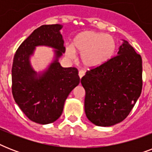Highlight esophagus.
Here are the masks:
<instances>
[{
    "mask_svg": "<svg viewBox=\"0 0 152 152\" xmlns=\"http://www.w3.org/2000/svg\"><path fill=\"white\" fill-rule=\"evenodd\" d=\"M84 74H85V72H84L83 70H80V71H79V76H80V79L84 76Z\"/></svg>",
    "mask_w": 152,
    "mask_h": 152,
    "instance_id": "obj_1",
    "label": "esophagus"
}]
</instances>
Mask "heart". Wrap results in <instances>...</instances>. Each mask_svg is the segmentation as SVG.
I'll return each instance as SVG.
<instances>
[{
    "label": "heart",
    "mask_w": 152,
    "mask_h": 152,
    "mask_svg": "<svg viewBox=\"0 0 152 152\" xmlns=\"http://www.w3.org/2000/svg\"><path fill=\"white\" fill-rule=\"evenodd\" d=\"M72 48L69 47L67 56L75 58V52L81 54V61L86 68H95L105 64L113 57L117 42L113 37L95 31H86L73 39Z\"/></svg>",
    "instance_id": "heart-1"
}]
</instances>
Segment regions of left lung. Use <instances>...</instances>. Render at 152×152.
Here are the masks:
<instances>
[{
	"instance_id": "left-lung-1",
	"label": "left lung",
	"mask_w": 152,
	"mask_h": 152,
	"mask_svg": "<svg viewBox=\"0 0 152 152\" xmlns=\"http://www.w3.org/2000/svg\"><path fill=\"white\" fill-rule=\"evenodd\" d=\"M81 83L88 120L104 127L118 124L127 118L141 94V56L124 41L117 56L87 71Z\"/></svg>"
}]
</instances>
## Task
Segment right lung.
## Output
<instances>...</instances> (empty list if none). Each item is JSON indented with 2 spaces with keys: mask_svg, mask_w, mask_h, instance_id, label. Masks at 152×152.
<instances>
[{
  "mask_svg": "<svg viewBox=\"0 0 152 152\" xmlns=\"http://www.w3.org/2000/svg\"><path fill=\"white\" fill-rule=\"evenodd\" d=\"M60 24L42 25L23 42L15 52L12 68V92L15 102L30 120L46 125L61 115L64 101L80 83L76 68H63L58 58L65 52ZM37 45L56 48V60L41 77L32 69L30 55Z\"/></svg>",
  "mask_w": 152,
  "mask_h": 152,
  "instance_id": "add662e5",
  "label": "right lung"
}]
</instances>
